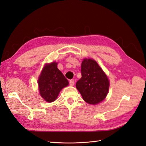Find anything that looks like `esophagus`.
Returning a JSON list of instances; mask_svg holds the SVG:
<instances>
[{"instance_id": "obj_1", "label": "esophagus", "mask_w": 146, "mask_h": 146, "mask_svg": "<svg viewBox=\"0 0 146 146\" xmlns=\"http://www.w3.org/2000/svg\"><path fill=\"white\" fill-rule=\"evenodd\" d=\"M74 83H75V80H73V79L70 80V85L71 86H73L74 85Z\"/></svg>"}]
</instances>
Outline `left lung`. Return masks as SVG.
Segmentation results:
<instances>
[{
  "instance_id": "1",
  "label": "left lung",
  "mask_w": 146,
  "mask_h": 146,
  "mask_svg": "<svg viewBox=\"0 0 146 146\" xmlns=\"http://www.w3.org/2000/svg\"><path fill=\"white\" fill-rule=\"evenodd\" d=\"M82 78L77 81L76 87L86 103L95 105L107 97L109 82L98 63L92 59H84L82 63Z\"/></svg>"
}]
</instances>
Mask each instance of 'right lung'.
<instances>
[{
  "mask_svg": "<svg viewBox=\"0 0 146 146\" xmlns=\"http://www.w3.org/2000/svg\"><path fill=\"white\" fill-rule=\"evenodd\" d=\"M57 64L56 62L46 64L38 80L40 95L49 103L54 102L61 89L69 84L63 74L58 69Z\"/></svg>",
  "mask_w": 146,
  "mask_h": 146,
  "instance_id": "add662e5",
  "label": "right lung"
}]
</instances>
